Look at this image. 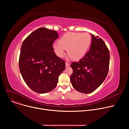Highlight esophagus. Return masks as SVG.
Wrapping results in <instances>:
<instances>
[{"instance_id": "34e87169", "label": "esophagus", "mask_w": 129, "mask_h": 129, "mask_svg": "<svg viewBox=\"0 0 129 129\" xmlns=\"http://www.w3.org/2000/svg\"><path fill=\"white\" fill-rule=\"evenodd\" d=\"M65 66H66V67H68V66H69V64L68 63H67V62H66V63H65Z\"/></svg>"}]
</instances>
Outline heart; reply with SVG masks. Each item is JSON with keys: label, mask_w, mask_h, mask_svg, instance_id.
<instances>
[{"label": "heart", "mask_w": 129, "mask_h": 129, "mask_svg": "<svg viewBox=\"0 0 129 129\" xmlns=\"http://www.w3.org/2000/svg\"><path fill=\"white\" fill-rule=\"evenodd\" d=\"M91 42V37L87 33H67L54 43L52 48L57 56L62 58L65 54V49L71 59L78 60L87 52Z\"/></svg>", "instance_id": "b5f03b06"}]
</instances>
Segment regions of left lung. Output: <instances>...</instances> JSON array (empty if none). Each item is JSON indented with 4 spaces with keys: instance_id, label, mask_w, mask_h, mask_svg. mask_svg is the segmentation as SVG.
<instances>
[{
    "instance_id": "1",
    "label": "left lung",
    "mask_w": 129,
    "mask_h": 129,
    "mask_svg": "<svg viewBox=\"0 0 129 129\" xmlns=\"http://www.w3.org/2000/svg\"><path fill=\"white\" fill-rule=\"evenodd\" d=\"M89 51L78 62L71 67V84L76 90L90 93L95 90L105 81L108 75L110 62L109 51L104 41L91 34Z\"/></svg>"
}]
</instances>
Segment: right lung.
Listing matches in <instances>:
<instances>
[{
  "label": "right lung",
  "mask_w": 129,
  "mask_h": 129,
  "mask_svg": "<svg viewBox=\"0 0 129 129\" xmlns=\"http://www.w3.org/2000/svg\"><path fill=\"white\" fill-rule=\"evenodd\" d=\"M58 33L45 27L35 30L24 40L19 60L21 75L26 85L38 93L56 88L58 78L65 68V61L53 51Z\"/></svg>",
  "instance_id": "obj_1"
}]
</instances>
